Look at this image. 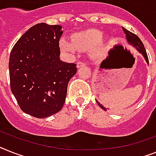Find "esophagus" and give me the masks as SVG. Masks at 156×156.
Returning <instances> with one entry per match:
<instances>
[{
	"label": "esophagus",
	"instance_id": "esophagus-1",
	"mask_svg": "<svg viewBox=\"0 0 156 156\" xmlns=\"http://www.w3.org/2000/svg\"><path fill=\"white\" fill-rule=\"evenodd\" d=\"M85 65V63L82 62V61H78L76 64V67L78 68V69H80V68H81V67H83Z\"/></svg>",
	"mask_w": 156,
	"mask_h": 156
}]
</instances>
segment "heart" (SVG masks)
<instances>
[{"label":"heart","instance_id":"obj_1","mask_svg":"<svg viewBox=\"0 0 156 156\" xmlns=\"http://www.w3.org/2000/svg\"><path fill=\"white\" fill-rule=\"evenodd\" d=\"M102 33L96 29H87L75 33L72 41L66 38L60 40V48L65 53H75L78 49H83L91 46V51L98 54L102 52L105 46Z\"/></svg>","mask_w":156,"mask_h":156}]
</instances>
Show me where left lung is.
<instances>
[{"label":"left lung","instance_id":"8db88e82","mask_svg":"<svg viewBox=\"0 0 156 156\" xmlns=\"http://www.w3.org/2000/svg\"><path fill=\"white\" fill-rule=\"evenodd\" d=\"M122 29H123V33L125 34V37H126V40H127V42L128 44H130L131 46H132L133 48H135L140 54H142V56H144V58L146 60V62L147 63V64H149V61H148V57H147V52H146V49H145L144 46V44L142 43V41L139 38L136 34H134V33H131L130 31L127 30L126 29H124L123 27H122ZM96 101L97 102L99 106L103 109V110H106V108L103 106L102 104H100L99 101H97V100H96Z\"/></svg>","mask_w":156,"mask_h":156}]
</instances>
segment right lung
Returning a JSON list of instances; mask_svg holds the SVG:
<instances>
[{"label": "right lung", "instance_id": "1", "mask_svg": "<svg viewBox=\"0 0 156 156\" xmlns=\"http://www.w3.org/2000/svg\"><path fill=\"white\" fill-rule=\"evenodd\" d=\"M60 25L40 23L31 27L15 44L9 56L11 91L20 109L46 118L60 112L65 102L68 83L76 64L60 59Z\"/></svg>", "mask_w": 156, "mask_h": 156}]
</instances>
